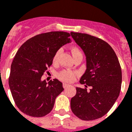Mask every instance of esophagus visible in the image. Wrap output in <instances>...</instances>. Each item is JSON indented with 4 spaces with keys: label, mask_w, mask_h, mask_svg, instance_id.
<instances>
[{
    "label": "esophagus",
    "mask_w": 132,
    "mask_h": 132,
    "mask_svg": "<svg viewBox=\"0 0 132 132\" xmlns=\"http://www.w3.org/2000/svg\"><path fill=\"white\" fill-rule=\"evenodd\" d=\"M69 86V84H65V83L63 84V87L64 88H67V87Z\"/></svg>",
    "instance_id": "esophagus-1"
}]
</instances>
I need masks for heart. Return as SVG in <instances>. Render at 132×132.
Returning <instances> with one entry per match:
<instances>
[{
  "mask_svg": "<svg viewBox=\"0 0 132 132\" xmlns=\"http://www.w3.org/2000/svg\"><path fill=\"white\" fill-rule=\"evenodd\" d=\"M71 53H72L73 58L75 56H77V55H78V54H81L80 50L77 47L71 48ZM61 52V50L59 49V50L56 51V53H54L53 58V62L54 64H56L58 62L59 57ZM77 76H78V73L76 72V71L67 70V69H65V70L60 71L58 73V75H57L59 79L60 80H61V81H65V82H72L73 81L75 80Z\"/></svg>",
  "mask_w": 132,
  "mask_h": 132,
  "instance_id": "obj_1",
  "label": "heart"
}]
</instances>
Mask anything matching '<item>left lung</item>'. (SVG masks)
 I'll return each mask as SVG.
<instances>
[{"label":"left lung","instance_id":"obj_1","mask_svg":"<svg viewBox=\"0 0 132 132\" xmlns=\"http://www.w3.org/2000/svg\"><path fill=\"white\" fill-rule=\"evenodd\" d=\"M71 35L84 52L87 67L79 80L86 88H76L71 109L81 120H94L106 115L117 101L122 81L121 65L115 51L103 40L87 34Z\"/></svg>","mask_w":132,"mask_h":132}]
</instances>
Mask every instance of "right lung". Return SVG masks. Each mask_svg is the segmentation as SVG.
<instances>
[{
	"mask_svg": "<svg viewBox=\"0 0 132 132\" xmlns=\"http://www.w3.org/2000/svg\"><path fill=\"white\" fill-rule=\"evenodd\" d=\"M69 33L50 31L36 35L21 46L11 63L9 85L15 103L22 113L44 117L52 111L55 99L63 91L57 79L41 81L53 63L54 53L70 42Z\"/></svg>",
	"mask_w": 132,
	"mask_h": 132,
	"instance_id": "1",
	"label": "right lung"
}]
</instances>
